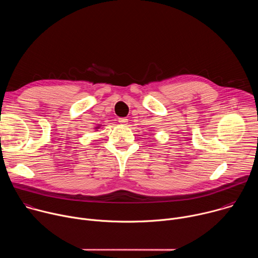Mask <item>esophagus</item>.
<instances>
[{"label":"esophagus","instance_id":"1","mask_svg":"<svg viewBox=\"0 0 258 258\" xmlns=\"http://www.w3.org/2000/svg\"><path fill=\"white\" fill-rule=\"evenodd\" d=\"M118 121H119V123H121V124H126V123H127V118L121 117V118H118Z\"/></svg>","mask_w":258,"mask_h":258}]
</instances>
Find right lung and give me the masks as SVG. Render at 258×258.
I'll list each match as a JSON object with an SVG mask.
<instances>
[{
	"mask_svg": "<svg viewBox=\"0 0 258 258\" xmlns=\"http://www.w3.org/2000/svg\"><path fill=\"white\" fill-rule=\"evenodd\" d=\"M98 127H99V126H97V127H96V130H97V128H98Z\"/></svg>",
	"mask_w": 258,
	"mask_h": 258,
	"instance_id": "obj_1",
	"label": "right lung"
}]
</instances>
